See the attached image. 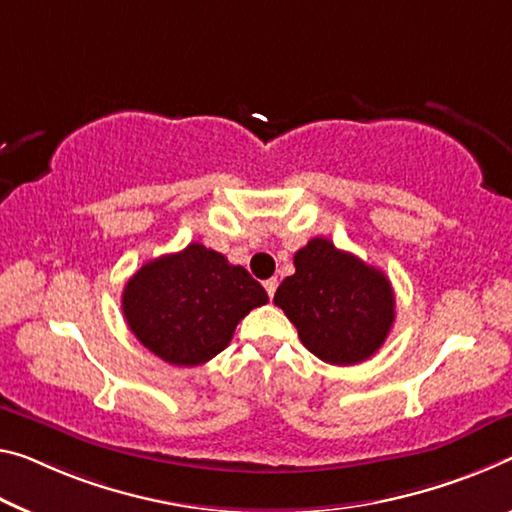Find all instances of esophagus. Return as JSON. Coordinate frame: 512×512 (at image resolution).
<instances>
[{"instance_id":"esophagus-1","label":"esophagus","mask_w":512,"mask_h":512,"mask_svg":"<svg viewBox=\"0 0 512 512\" xmlns=\"http://www.w3.org/2000/svg\"><path fill=\"white\" fill-rule=\"evenodd\" d=\"M263 286H265V290H267V297H270V300H272L274 293H277V286H279V281H277V279H267V281L263 283Z\"/></svg>"}]
</instances>
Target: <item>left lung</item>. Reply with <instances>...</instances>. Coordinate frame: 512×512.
<instances>
[{
  "instance_id": "1",
  "label": "left lung",
  "mask_w": 512,
  "mask_h": 512,
  "mask_svg": "<svg viewBox=\"0 0 512 512\" xmlns=\"http://www.w3.org/2000/svg\"><path fill=\"white\" fill-rule=\"evenodd\" d=\"M274 304L297 327L304 348L334 366L373 357L396 318L384 272L327 238H313L297 251L295 274L281 281Z\"/></svg>"
}]
</instances>
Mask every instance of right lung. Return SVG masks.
I'll use <instances>...</instances> for the list:
<instances>
[{"label": "right lung", "instance_id": "obj_1", "mask_svg": "<svg viewBox=\"0 0 512 512\" xmlns=\"http://www.w3.org/2000/svg\"><path fill=\"white\" fill-rule=\"evenodd\" d=\"M265 302V288L245 267L199 242L141 265L121 297L132 334L174 366L219 355L238 322Z\"/></svg>", "mask_w": 512, "mask_h": 512}]
</instances>
